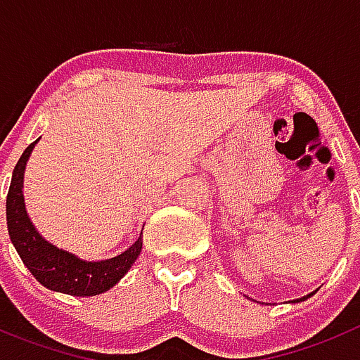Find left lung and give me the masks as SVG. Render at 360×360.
I'll return each instance as SVG.
<instances>
[{"label":"left lung","instance_id":"1","mask_svg":"<svg viewBox=\"0 0 360 360\" xmlns=\"http://www.w3.org/2000/svg\"><path fill=\"white\" fill-rule=\"evenodd\" d=\"M306 297H308V295H306ZM297 301H304V297H302V299H297Z\"/></svg>","mask_w":360,"mask_h":360}]
</instances>
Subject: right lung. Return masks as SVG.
<instances>
[{"label": "right lung", "instance_id": "1", "mask_svg": "<svg viewBox=\"0 0 360 360\" xmlns=\"http://www.w3.org/2000/svg\"><path fill=\"white\" fill-rule=\"evenodd\" d=\"M36 143H30L25 148L12 172L7 195V226L12 245L30 274L52 292L76 297H92L108 292L112 286L120 283L121 277L130 270L141 254L143 232L123 254L105 261H83L41 237L27 215L23 201L25 167Z\"/></svg>", "mask_w": 360, "mask_h": 360}]
</instances>
